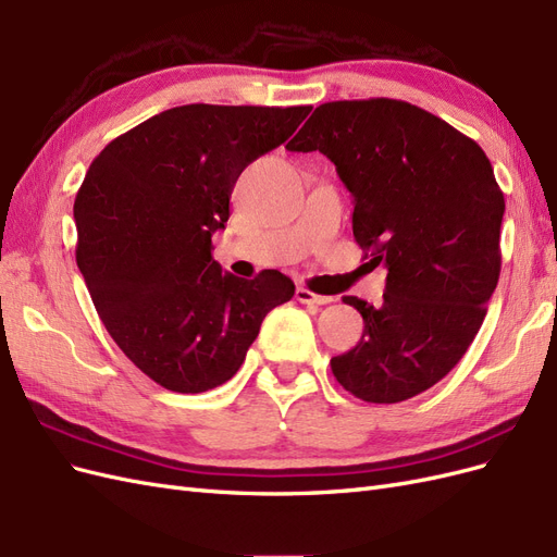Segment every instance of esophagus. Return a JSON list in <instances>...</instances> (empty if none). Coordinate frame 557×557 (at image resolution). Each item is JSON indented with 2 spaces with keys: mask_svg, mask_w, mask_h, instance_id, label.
<instances>
[{
  "mask_svg": "<svg viewBox=\"0 0 557 557\" xmlns=\"http://www.w3.org/2000/svg\"><path fill=\"white\" fill-rule=\"evenodd\" d=\"M295 297H297V301H301V305H309V307H323V305H330V301H334V297L315 295V293H311L307 288H297Z\"/></svg>",
  "mask_w": 557,
  "mask_h": 557,
  "instance_id": "obj_1",
  "label": "esophagus"
}]
</instances>
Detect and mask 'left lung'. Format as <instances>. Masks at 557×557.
Listing matches in <instances>:
<instances>
[{
  "label": "left lung",
  "mask_w": 557,
  "mask_h": 557,
  "mask_svg": "<svg viewBox=\"0 0 557 557\" xmlns=\"http://www.w3.org/2000/svg\"><path fill=\"white\" fill-rule=\"evenodd\" d=\"M320 150L352 195V237L385 264L383 305L344 297L362 339L332 358L350 395L416 397L460 362L497 288L504 195L481 146L401 99L320 104L288 144Z\"/></svg>",
  "instance_id": "8db88e82"
}]
</instances>
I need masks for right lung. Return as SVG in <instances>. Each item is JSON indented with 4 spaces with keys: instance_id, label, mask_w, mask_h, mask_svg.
Returning <instances> with one entry per match:
<instances>
[{
    "instance_id": "obj_1",
    "label": "right lung",
    "mask_w": 557,
    "mask_h": 557,
    "mask_svg": "<svg viewBox=\"0 0 557 557\" xmlns=\"http://www.w3.org/2000/svg\"><path fill=\"white\" fill-rule=\"evenodd\" d=\"M311 107L185 104L113 139L74 201L76 264L125 356L172 393L230 381L264 315L295 283L264 269L223 274L211 234L239 174L281 146Z\"/></svg>"
}]
</instances>
